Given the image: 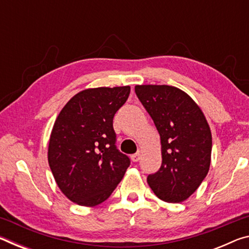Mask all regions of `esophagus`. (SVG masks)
I'll use <instances>...</instances> for the list:
<instances>
[{"instance_id":"34e87169","label":"esophagus","mask_w":249,"mask_h":249,"mask_svg":"<svg viewBox=\"0 0 249 249\" xmlns=\"http://www.w3.org/2000/svg\"><path fill=\"white\" fill-rule=\"evenodd\" d=\"M130 159H132V161H133V162H137L138 160L141 159V154H140V153H137V154H134V155H132V156H130Z\"/></svg>"}]
</instances>
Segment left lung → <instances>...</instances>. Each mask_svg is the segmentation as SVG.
Masks as SVG:
<instances>
[{
  "instance_id": "left-lung-1",
  "label": "left lung",
  "mask_w": 249,
  "mask_h": 249,
  "mask_svg": "<svg viewBox=\"0 0 249 249\" xmlns=\"http://www.w3.org/2000/svg\"><path fill=\"white\" fill-rule=\"evenodd\" d=\"M135 92L161 144V167L147 182L160 200L180 203L196 191L209 172L212 134L208 121L191 96L176 87L142 84Z\"/></svg>"
}]
</instances>
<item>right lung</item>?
Returning <instances> with one entry per match:
<instances>
[{"label":"right lung","mask_w":249,"mask_h":249,"mask_svg":"<svg viewBox=\"0 0 249 249\" xmlns=\"http://www.w3.org/2000/svg\"><path fill=\"white\" fill-rule=\"evenodd\" d=\"M129 92V86L80 91L54 121L48 163L59 189L74 203H102L129 166V158L116 149L113 129V117Z\"/></svg>","instance_id":"obj_1"}]
</instances>
